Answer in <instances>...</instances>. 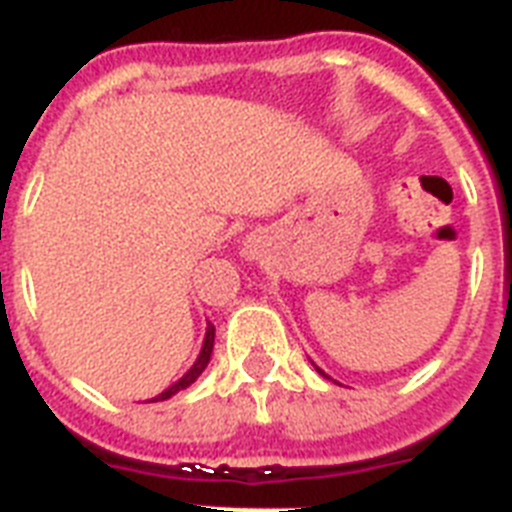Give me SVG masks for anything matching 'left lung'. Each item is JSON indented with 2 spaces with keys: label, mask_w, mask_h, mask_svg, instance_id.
Returning a JSON list of instances; mask_svg holds the SVG:
<instances>
[{
  "label": "left lung",
  "mask_w": 512,
  "mask_h": 512,
  "mask_svg": "<svg viewBox=\"0 0 512 512\" xmlns=\"http://www.w3.org/2000/svg\"><path fill=\"white\" fill-rule=\"evenodd\" d=\"M317 370H320V367H317ZM322 372V370H320ZM322 375H325V372H322Z\"/></svg>",
  "instance_id": "obj_1"
}]
</instances>
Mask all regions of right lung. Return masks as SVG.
I'll list each match as a JSON object with an SVG mask.
<instances>
[{"label": "right lung", "mask_w": 512, "mask_h": 512, "mask_svg": "<svg viewBox=\"0 0 512 512\" xmlns=\"http://www.w3.org/2000/svg\"><path fill=\"white\" fill-rule=\"evenodd\" d=\"M211 351H214V325H208L206 341H203V349H200V357L195 359V365H192L190 370H187L185 378H179L177 383H174V386L166 388V391H163L161 396H155L153 402H158V399H171V396L177 394V391H182V388H187V386H190V383H195V380H198L200 372L206 370L208 359H211Z\"/></svg>", "instance_id": "obj_1"}]
</instances>
